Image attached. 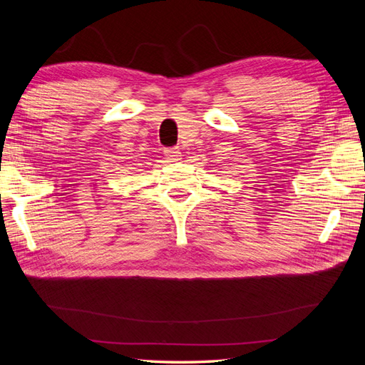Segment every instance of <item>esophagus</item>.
<instances>
[{"label":"esophagus","instance_id":"esophagus-1","mask_svg":"<svg viewBox=\"0 0 365 365\" xmlns=\"http://www.w3.org/2000/svg\"><path fill=\"white\" fill-rule=\"evenodd\" d=\"M164 155H165V158H168L169 163H176V161L181 160V152H180L178 148H169V149H165V150H164Z\"/></svg>","mask_w":365,"mask_h":365}]
</instances>
